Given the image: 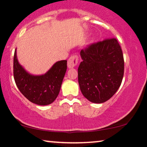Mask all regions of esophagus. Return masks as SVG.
Here are the masks:
<instances>
[{
    "label": "esophagus",
    "instance_id": "1",
    "mask_svg": "<svg viewBox=\"0 0 147 147\" xmlns=\"http://www.w3.org/2000/svg\"><path fill=\"white\" fill-rule=\"evenodd\" d=\"M78 62V56L77 55H73L69 59L67 65L69 68H74L76 66Z\"/></svg>",
    "mask_w": 147,
    "mask_h": 147
}]
</instances>
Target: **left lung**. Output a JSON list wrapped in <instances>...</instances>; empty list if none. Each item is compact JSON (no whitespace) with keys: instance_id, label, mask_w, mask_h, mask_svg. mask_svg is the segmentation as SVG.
Listing matches in <instances>:
<instances>
[{"instance_id":"left-lung-1","label":"left lung","mask_w":147,"mask_h":147,"mask_svg":"<svg viewBox=\"0 0 147 147\" xmlns=\"http://www.w3.org/2000/svg\"><path fill=\"white\" fill-rule=\"evenodd\" d=\"M78 80L82 94L93 103L106 102L115 94L124 74V59L116 38L94 42L80 51Z\"/></svg>"}]
</instances>
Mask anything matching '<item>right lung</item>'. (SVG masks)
<instances>
[{
	"label": "right lung",
	"instance_id": "add662e5",
	"mask_svg": "<svg viewBox=\"0 0 147 147\" xmlns=\"http://www.w3.org/2000/svg\"><path fill=\"white\" fill-rule=\"evenodd\" d=\"M67 68V60L60 61L45 74L32 75L19 64L15 50L13 65L15 82L21 93L36 104L45 106L55 101L59 93Z\"/></svg>",
	"mask_w": 147,
	"mask_h": 147
}]
</instances>
